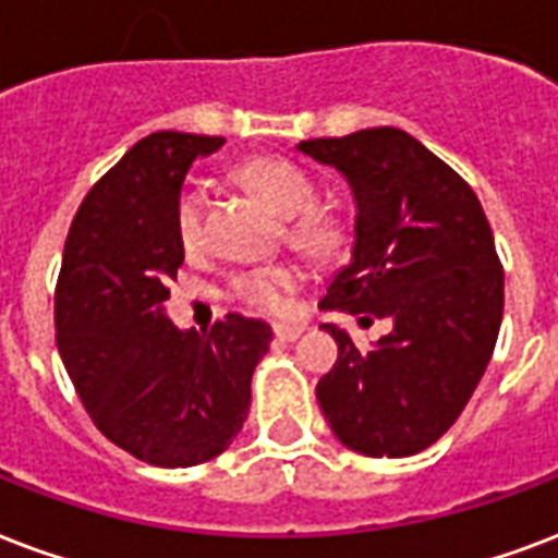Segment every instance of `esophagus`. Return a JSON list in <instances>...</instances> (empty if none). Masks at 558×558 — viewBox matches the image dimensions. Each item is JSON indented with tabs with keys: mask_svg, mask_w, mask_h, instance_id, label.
Wrapping results in <instances>:
<instances>
[{
	"mask_svg": "<svg viewBox=\"0 0 558 558\" xmlns=\"http://www.w3.org/2000/svg\"><path fill=\"white\" fill-rule=\"evenodd\" d=\"M275 336H278L280 342H295L298 336H301V327H295V325H278V327H275Z\"/></svg>",
	"mask_w": 558,
	"mask_h": 558,
	"instance_id": "1",
	"label": "esophagus"
}]
</instances>
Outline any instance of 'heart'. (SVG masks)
I'll return each mask as SVG.
<instances>
[{"instance_id":"obj_1","label":"heart","mask_w":558,"mask_h":558,"mask_svg":"<svg viewBox=\"0 0 558 558\" xmlns=\"http://www.w3.org/2000/svg\"><path fill=\"white\" fill-rule=\"evenodd\" d=\"M233 175L242 186L271 210L287 219V242L304 254L325 257L342 248L345 233L336 216L316 210V186L295 163L280 160V157H248L242 160ZM204 210H207V195L204 186L190 181L181 186L175 198V233L181 248L198 251L204 242ZM301 287V271L289 263H269L257 269L236 271L228 280V298L240 307L260 313V316H278L289 307V295Z\"/></svg>"}]
</instances>
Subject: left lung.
I'll return each mask as SVG.
<instances>
[{"mask_svg": "<svg viewBox=\"0 0 558 558\" xmlns=\"http://www.w3.org/2000/svg\"><path fill=\"white\" fill-rule=\"evenodd\" d=\"M336 166L356 202L351 263L325 310L389 318L368 351L336 325L339 345L316 398L336 439L365 457H412L465 410L504 318V266L483 204L445 160L401 128L298 143Z\"/></svg>", "mask_w": 558, "mask_h": 558, "instance_id": "obj_1", "label": "left lung"}]
</instances>
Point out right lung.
<instances>
[{
    "instance_id": "1",
    "label": "right lung",
    "mask_w": 558,
    "mask_h": 558,
    "mask_svg": "<svg viewBox=\"0 0 558 558\" xmlns=\"http://www.w3.org/2000/svg\"><path fill=\"white\" fill-rule=\"evenodd\" d=\"M222 143L157 131L128 148L84 195L54 287V339L84 410L117 448L157 468L198 465L236 439L271 342L260 318L228 313L195 333L163 313L184 263L175 198L195 157Z\"/></svg>"
}]
</instances>
